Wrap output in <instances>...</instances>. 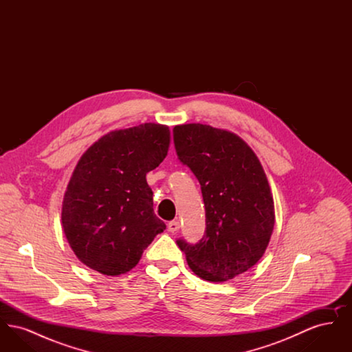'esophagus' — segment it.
<instances>
[{"label": "esophagus", "mask_w": 352, "mask_h": 352, "mask_svg": "<svg viewBox=\"0 0 352 352\" xmlns=\"http://www.w3.org/2000/svg\"><path fill=\"white\" fill-rule=\"evenodd\" d=\"M168 231L170 232H177V231H179V228H181V223L178 221V220H173V221H170L168 224Z\"/></svg>", "instance_id": "obj_1"}]
</instances>
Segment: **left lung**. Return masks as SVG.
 <instances>
[{
  "mask_svg": "<svg viewBox=\"0 0 352 352\" xmlns=\"http://www.w3.org/2000/svg\"><path fill=\"white\" fill-rule=\"evenodd\" d=\"M179 161L199 181L206 232L199 243L177 240L191 270L223 283L251 269L265 253L274 227V203L257 155L239 135L203 124L174 129Z\"/></svg>",
  "mask_w": 352,
  "mask_h": 352,
  "instance_id": "8db88e82",
  "label": "left lung"
}]
</instances>
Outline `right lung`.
I'll return each instance as SVG.
<instances>
[{"instance_id": "obj_1", "label": "right lung", "mask_w": 352, "mask_h": 352, "mask_svg": "<svg viewBox=\"0 0 352 352\" xmlns=\"http://www.w3.org/2000/svg\"><path fill=\"white\" fill-rule=\"evenodd\" d=\"M168 145V126L145 122L102 135L80 157L65 192L62 226L84 265L124 274L164 232L146 174L165 160Z\"/></svg>"}]
</instances>
